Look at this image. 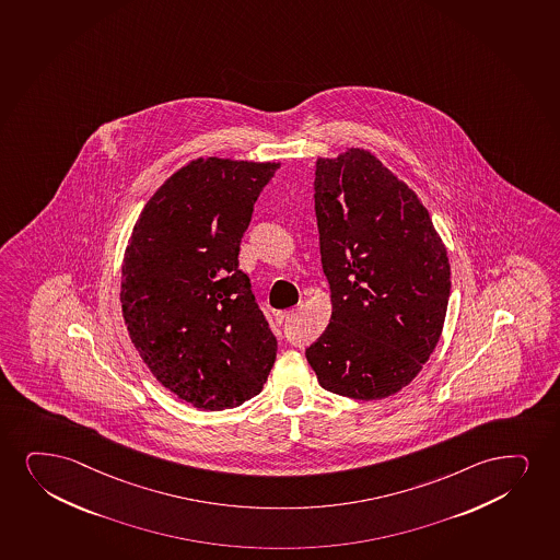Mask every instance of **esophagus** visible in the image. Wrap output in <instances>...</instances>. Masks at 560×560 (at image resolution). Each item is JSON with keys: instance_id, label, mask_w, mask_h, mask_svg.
Segmentation results:
<instances>
[{"instance_id": "34e87169", "label": "esophagus", "mask_w": 560, "mask_h": 560, "mask_svg": "<svg viewBox=\"0 0 560 560\" xmlns=\"http://www.w3.org/2000/svg\"><path fill=\"white\" fill-rule=\"evenodd\" d=\"M292 317H294V311H277L276 323L279 326H284L292 320Z\"/></svg>"}]
</instances>
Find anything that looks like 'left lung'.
<instances>
[{"label": "left lung", "mask_w": 560, "mask_h": 560, "mask_svg": "<svg viewBox=\"0 0 560 560\" xmlns=\"http://www.w3.org/2000/svg\"><path fill=\"white\" fill-rule=\"evenodd\" d=\"M315 167L331 317L305 357L326 390L381 400L409 385L440 341L450 258L417 194L372 152L349 149Z\"/></svg>", "instance_id": "obj_1"}]
</instances>
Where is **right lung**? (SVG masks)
I'll return each instance as SVG.
<instances>
[{
	"mask_svg": "<svg viewBox=\"0 0 560 560\" xmlns=\"http://www.w3.org/2000/svg\"><path fill=\"white\" fill-rule=\"evenodd\" d=\"M277 167L194 160L147 201L131 232L120 283L131 343L194 408L242 406L276 362V336L237 256Z\"/></svg>",
	"mask_w": 560,
	"mask_h": 560,
	"instance_id": "1",
	"label": "right lung"
}]
</instances>
